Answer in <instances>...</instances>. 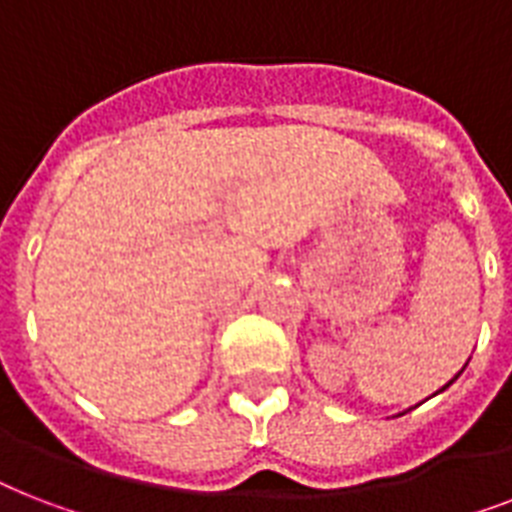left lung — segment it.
<instances>
[{
    "label": "left lung",
    "mask_w": 512,
    "mask_h": 512,
    "mask_svg": "<svg viewBox=\"0 0 512 512\" xmlns=\"http://www.w3.org/2000/svg\"><path fill=\"white\" fill-rule=\"evenodd\" d=\"M462 369H465V366H462ZM460 374H462V372H457V374H454L452 380L446 382V385H444V388H441V390H446V388H449V385H452V382H454V380H457V377H460ZM441 390H436V393H441ZM436 393H433V396H436Z\"/></svg>",
    "instance_id": "obj_1"
}]
</instances>
